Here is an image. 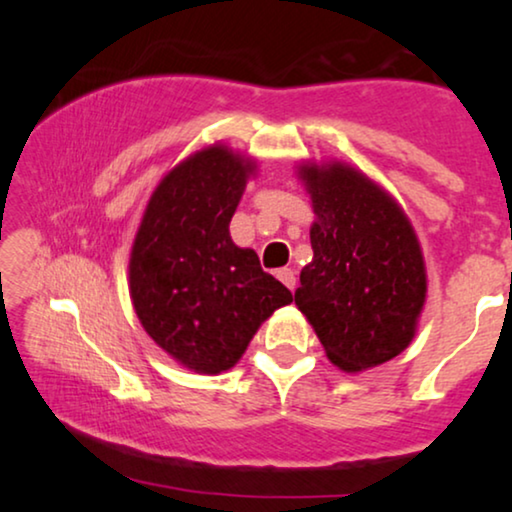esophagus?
Wrapping results in <instances>:
<instances>
[{
	"label": "esophagus",
	"mask_w": 512,
	"mask_h": 512,
	"mask_svg": "<svg viewBox=\"0 0 512 512\" xmlns=\"http://www.w3.org/2000/svg\"><path fill=\"white\" fill-rule=\"evenodd\" d=\"M277 279L279 282H282L286 289H296V272H293L291 268H282V270H277Z\"/></svg>",
	"instance_id": "34e87169"
}]
</instances>
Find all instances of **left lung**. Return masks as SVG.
<instances>
[{
	"label": "left lung",
	"mask_w": 512,
	"mask_h": 512,
	"mask_svg": "<svg viewBox=\"0 0 512 512\" xmlns=\"http://www.w3.org/2000/svg\"><path fill=\"white\" fill-rule=\"evenodd\" d=\"M312 263L296 305L333 366H380L410 345L426 300V270L408 216L387 191L345 163H305Z\"/></svg>",
	"instance_id": "1"
}]
</instances>
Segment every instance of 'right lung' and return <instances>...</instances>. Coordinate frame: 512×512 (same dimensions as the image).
<instances>
[{"label": "right lung", "mask_w": 512, "mask_h": 512, "mask_svg": "<svg viewBox=\"0 0 512 512\" xmlns=\"http://www.w3.org/2000/svg\"><path fill=\"white\" fill-rule=\"evenodd\" d=\"M251 158L212 144L165 174L130 251V298L144 331L202 375L233 368L258 326L293 296L230 240V219L254 174Z\"/></svg>", "instance_id": "1"}]
</instances>
